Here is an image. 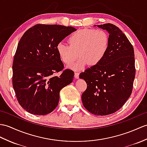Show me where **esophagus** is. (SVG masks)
Here are the masks:
<instances>
[{
  "label": "esophagus",
  "instance_id": "34e87169",
  "mask_svg": "<svg viewBox=\"0 0 147 147\" xmlns=\"http://www.w3.org/2000/svg\"><path fill=\"white\" fill-rule=\"evenodd\" d=\"M79 75H80L79 73H74V78H76V79H78V78H79Z\"/></svg>",
  "mask_w": 147,
  "mask_h": 147
}]
</instances>
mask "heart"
<instances>
[{
    "label": "heart",
    "instance_id": "heart-1",
    "mask_svg": "<svg viewBox=\"0 0 147 147\" xmlns=\"http://www.w3.org/2000/svg\"><path fill=\"white\" fill-rule=\"evenodd\" d=\"M68 42L69 45L63 42L57 44L58 55L66 64L73 63L79 56L80 59L70 67L81 70L88 64L95 66L101 62L108 51L110 39L103 30L82 29L72 34Z\"/></svg>",
    "mask_w": 147,
    "mask_h": 147
}]
</instances>
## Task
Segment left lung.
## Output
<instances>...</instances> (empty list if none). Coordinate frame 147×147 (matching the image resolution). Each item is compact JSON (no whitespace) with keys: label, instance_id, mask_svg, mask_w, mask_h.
<instances>
[{"label":"left lung","instance_id":"8db88e82","mask_svg":"<svg viewBox=\"0 0 147 147\" xmlns=\"http://www.w3.org/2000/svg\"><path fill=\"white\" fill-rule=\"evenodd\" d=\"M97 26L109 34V47L100 63L80 73V78L87 84L81 99L88 111L105 116L118 111L130 96L135 54L131 44L118 27L109 23Z\"/></svg>","mask_w":147,"mask_h":147}]
</instances>
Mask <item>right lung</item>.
<instances>
[{"label": "right lung", "instance_id": "1", "mask_svg": "<svg viewBox=\"0 0 147 147\" xmlns=\"http://www.w3.org/2000/svg\"><path fill=\"white\" fill-rule=\"evenodd\" d=\"M73 27L37 24L20 38L13 58L12 85L20 105L36 115L49 114L59 103V92L73 82L74 72L63 71L56 47L76 31Z\"/></svg>", "mask_w": 147, "mask_h": 147}]
</instances>
